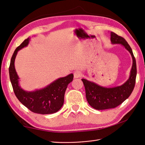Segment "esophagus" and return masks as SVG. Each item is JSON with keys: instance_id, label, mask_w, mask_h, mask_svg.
Wrapping results in <instances>:
<instances>
[{"instance_id": "obj_1", "label": "esophagus", "mask_w": 145, "mask_h": 145, "mask_svg": "<svg viewBox=\"0 0 145 145\" xmlns=\"http://www.w3.org/2000/svg\"><path fill=\"white\" fill-rule=\"evenodd\" d=\"M73 75H74V78H78L82 76V73H81L80 71H75L73 73Z\"/></svg>"}]
</instances>
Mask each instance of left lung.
Here are the masks:
<instances>
[{
	"instance_id": "left-lung-1",
	"label": "left lung",
	"mask_w": 145,
	"mask_h": 145,
	"mask_svg": "<svg viewBox=\"0 0 145 145\" xmlns=\"http://www.w3.org/2000/svg\"><path fill=\"white\" fill-rule=\"evenodd\" d=\"M110 41L112 44L122 45L130 53L133 60L132 67L129 79L123 85L113 88H106L86 79H82L85 88L87 101L93 108L97 110L112 109L118 106L130 96L135 85L136 60L130 46L125 39L113 32H110Z\"/></svg>"
}]
</instances>
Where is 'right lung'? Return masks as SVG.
Masks as SVG:
<instances>
[{
	"instance_id": "right-lung-1",
	"label": "right lung",
	"mask_w": 145,
	"mask_h": 145,
	"mask_svg": "<svg viewBox=\"0 0 145 145\" xmlns=\"http://www.w3.org/2000/svg\"><path fill=\"white\" fill-rule=\"evenodd\" d=\"M30 38L25 39L17 48L12 57L9 67V75L15 96L23 105L33 112L41 114L55 113L62 107L64 95L69 84L73 79V73L59 78L45 88L27 91L19 85V77L15 68V60L18 51L28 45Z\"/></svg>"
}]
</instances>
